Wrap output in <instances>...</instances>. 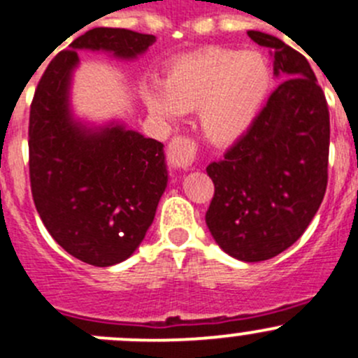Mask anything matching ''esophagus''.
<instances>
[{
	"label": "esophagus",
	"instance_id": "obj_1",
	"mask_svg": "<svg viewBox=\"0 0 358 358\" xmlns=\"http://www.w3.org/2000/svg\"><path fill=\"white\" fill-rule=\"evenodd\" d=\"M196 143L187 136H175L168 145V162L171 168L187 171L196 159Z\"/></svg>",
	"mask_w": 358,
	"mask_h": 358
}]
</instances>
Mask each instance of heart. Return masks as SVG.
I'll list each match as a JSON object with an SVG mask.
<instances>
[{"label": "heart", "mask_w": 358, "mask_h": 358, "mask_svg": "<svg viewBox=\"0 0 358 358\" xmlns=\"http://www.w3.org/2000/svg\"><path fill=\"white\" fill-rule=\"evenodd\" d=\"M271 85L273 69L262 52L208 48L175 62L164 87L145 89V101L166 122L199 110L208 140L227 145L250 129Z\"/></svg>", "instance_id": "heart-1"}]
</instances>
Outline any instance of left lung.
I'll use <instances>...</instances> for the list:
<instances>
[{
    "label": "left lung",
    "mask_w": 358,
    "mask_h": 358,
    "mask_svg": "<svg viewBox=\"0 0 358 358\" xmlns=\"http://www.w3.org/2000/svg\"><path fill=\"white\" fill-rule=\"evenodd\" d=\"M283 80L250 129L206 168L215 194L206 225L231 257L260 262L303 236L327 189L331 122L310 62L280 38L248 31Z\"/></svg>",
    "instance_id": "obj_1"
}]
</instances>
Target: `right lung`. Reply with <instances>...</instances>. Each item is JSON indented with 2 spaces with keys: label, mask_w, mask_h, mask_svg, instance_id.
Segmentation results:
<instances>
[{
  "label": "right lung",
  "mask_w": 358,
  "mask_h": 358,
  "mask_svg": "<svg viewBox=\"0 0 358 358\" xmlns=\"http://www.w3.org/2000/svg\"><path fill=\"white\" fill-rule=\"evenodd\" d=\"M154 34L94 27L61 50L41 75L29 112V178L34 206L69 255L108 267L134 253L168 185L164 145L122 124L87 127L73 117L69 87L76 50L134 59Z\"/></svg>",
  "instance_id": "add662e5"
}]
</instances>
